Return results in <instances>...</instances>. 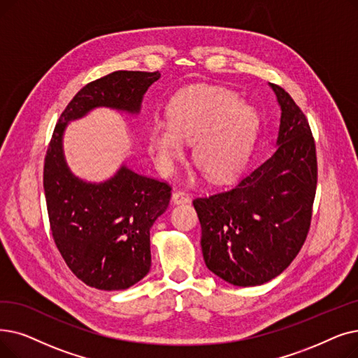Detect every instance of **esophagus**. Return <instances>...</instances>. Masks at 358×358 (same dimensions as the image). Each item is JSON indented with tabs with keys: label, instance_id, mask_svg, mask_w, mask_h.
I'll return each instance as SVG.
<instances>
[{
	"label": "esophagus",
	"instance_id": "obj_1",
	"mask_svg": "<svg viewBox=\"0 0 358 358\" xmlns=\"http://www.w3.org/2000/svg\"><path fill=\"white\" fill-rule=\"evenodd\" d=\"M173 201H174L176 205L189 203V201H190V196H189L187 193H184V192L177 190V192H174V193H173Z\"/></svg>",
	"mask_w": 358,
	"mask_h": 358
}]
</instances>
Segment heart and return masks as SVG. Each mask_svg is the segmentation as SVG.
<instances>
[{
    "label": "heart",
    "instance_id": "b5f03b06",
    "mask_svg": "<svg viewBox=\"0 0 358 358\" xmlns=\"http://www.w3.org/2000/svg\"><path fill=\"white\" fill-rule=\"evenodd\" d=\"M168 124L148 129L149 150L164 169L184 153L182 142H193L194 164L215 182L234 178L243 169L259 129L252 105L224 87L184 89L166 108Z\"/></svg>",
    "mask_w": 358,
    "mask_h": 358
}]
</instances>
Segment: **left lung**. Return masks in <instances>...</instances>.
<instances>
[{"label": "left lung", "mask_w": 358, "mask_h": 358, "mask_svg": "<svg viewBox=\"0 0 358 358\" xmlns=\"http://www.w3.org/2000/svg\"><path fill=\"white\" fill-rule=\"evenodd\" d=\"M281 124L276 150L227 192L193 200L209 271L237 287L262 285L301 250L317 184L316 145L300 106L271 83Z\"/></svg>", "instance_id": "obj_1"}]
</instances>
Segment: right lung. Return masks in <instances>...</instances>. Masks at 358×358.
I'll use <instances>...</instances> for the list:
<instances>
[{
    "mask_svg": "<svg viewBox=\"0 0 358 358\" xmlns=\"http://www.w3.org/2000/svg\"><path fill=\"white\" fill-rule=\"evenodd\" d=\"M159 71H114L76 93L54 129L45 155L43 192L52 238L70 271L86 285L126 289L150 269V228L171 199V185L122 165L103 182L73 176L63 153L67 124L93 108L137 114Z\"/></svg>",
    "mask_w": 358,
    "mask_h": 358,
    "instance_id": "add662e5",
    "label": "right lung"
}]
</instances>
